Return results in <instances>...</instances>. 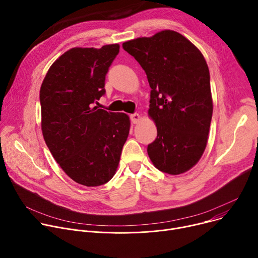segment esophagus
Segmentation results:
<instances>
[{
  "label": "esophagus",
  "mask_w": 258,
  "mask_h": 258,
  "mask_svg": "<svg viewBox=\"0 0 258 258\" xmlns=\"http://www.w3.org/2000/svg\"><path fill=\"white\" fill-rule=\"evenodd\" d=\"M131 120L133 123H138L140 120H141V116L139 113H134V114H131Z\"/></svg>",
  "instance_id": "obj_1"
}]
</instances>
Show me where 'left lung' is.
<instances>
[{"label": "left lung", "instance_id": "8db88e82", "mask_svg": "<svg viewBox=\"0 0 258 258\" xmlns=\"http://www.w3.org/2000/svg\"><path fill=\"white\" fill-rule=\"evenodd\" d=\"M151 88L148 115L157 138L148 145L154 166L168 174L190 170L206 148L213 111L209 69L200 50L174 30L122 44Z\"/></svg>", "mask_w": 258, "mask_h": 258}]
</instances>
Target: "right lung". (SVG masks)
Returning a JSON list of instances; mask_svg holds the SVG:
<instances>
[{
	"label": "right lung",
	"mask_w": 258,
	"mask_h": 258,
	"mask_svg": "<svg viewBox=\"0 0 258 258\" xmlns=\"http://www.w3.org/2000/svg\"><path fill=\"white\" fill-rule=\"evenodd\" d=\"M119 45L72 48L49 68L40 91L42 132L54 159L81 185L97 187L115 174L131 120L94 106Z\"/></svg>",
	"instance_id": "obj_1"
}]
</instances>
